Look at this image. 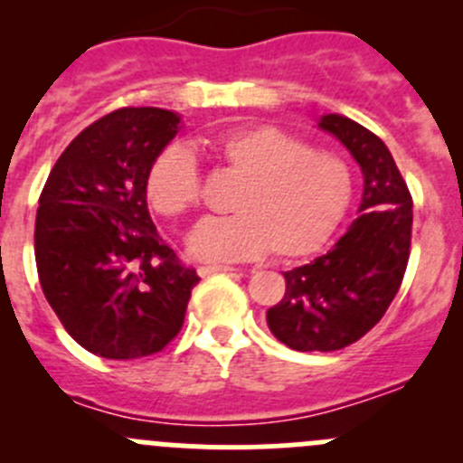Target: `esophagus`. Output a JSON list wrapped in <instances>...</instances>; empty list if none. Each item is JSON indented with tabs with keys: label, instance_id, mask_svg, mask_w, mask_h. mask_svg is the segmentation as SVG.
<instances>
[{
	"label": "esophagus",
	"instance_id": "1",
	"mask_svg": "<svg viewBox=\"0 0 463 463\" xmlns=\"http://www.w3.org/2000/svg\"><path fill=\"white\" fill-rule=\"evenodd\" d=\"M199 275L205 278V275H214V273H228V270H235L232 266L228 264H205V266H199Z\"/></svg>",
	"mask_w": 463,
	"mask_h": 463
}]
</instances>
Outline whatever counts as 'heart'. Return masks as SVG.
Returning <instances> with one entry per match:
<instances>
[{
    "mask_svg": "<svg viewBox=\"0 0 463 463\" xmlns=\"http://www.w3.org/2000/svg\"><path fill=\"white\" fill-rule=\"evenodd\" d=\"M219 156L244 179L232 199V217H210L188 237L190 253L202 260H253L273 249L298 260L326 244L347 214L354 194L347 163L311 149L293 134L270 125H250L214 141ZM147 199L163 217L197 208L202 176L185 145H167L147 172Z\"/></svg>",
    "mask_w": 463,
    "mask_h": 463,
    "instance_id": "1",
    "label": "heart"
}]
</instances>
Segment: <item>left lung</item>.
Wrapping results in <instances>:
<instances>
[{
    "instance_id": "obj_1",
    "label": "left lung",
    "mask_w": 463,
    "mask_h": 463,
    "mask_svg": "<svg viewBox=\"0 0 463 463\" xmlns=\"http://www.w3.org/2000/svg\"><path fill=\"white\" fill-rule=\"evenodd\" d=\"M363 172L358 217L334 249L287 270V291L266 311L275 338L296 352H335L356 343L394 300L412 240V197L387 145L340 114L318 118Z\"/></svg>"
}]
</instances>
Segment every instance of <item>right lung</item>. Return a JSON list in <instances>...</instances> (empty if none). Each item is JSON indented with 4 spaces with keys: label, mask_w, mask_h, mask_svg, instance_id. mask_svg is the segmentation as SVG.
I'll list each match as a JSON object with an SVG mask.
<instances>
[{
    "label": "right lung",
    "mask_w": 463,
    "mask_h": 463,
    "mask_svg": "<svg viewBox=\"0 0 463 463\" xmlns=\"http://www.w3.org/2000/svg\"><path fill=\"white\" fill-rule=\"evenodd\" d=\"M158 107H123L82 129L51 170L35 217L42 291L87 352L156 354L184 326L199 282L158 237L147 172L181 128Z\"/></svg>",
    "instance_id": "1"
}]
</instances>
